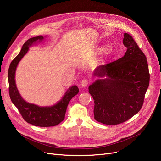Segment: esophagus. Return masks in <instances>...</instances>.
Instances as JSON below:
<instances>
[{
  "label": "esophagus",
  "mask_w": 161,
  "mask_h": 161,
  "mask_svg": "<svg viewBox=\"0 0 161 161\" xmlns=\"http://www.w3.org/2000/svg\"><path fill=\"white\" fill-rule=\"evenodd\" d=\"M90 84V80L87 79H84L81 81V86L82 87H86Z\"/></svg>",
  "instance_id": "esophagus-1"
}]
</instances>
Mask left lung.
Wrapping results in <instances>:
<instances>
[{
    "instance_id": "obj_1",
    "label": "left lung",
    "mask_w": 161,
    "mask_h": 161,
    "mask_svg": "<svg viewBox=\"0 0 161 161\" xmlns=\"http://www.w3.org/2000/svg\"><path fill=\"white\" fill-rule=\"evenodd\" d=\"M127 47L119 59L98 66L93 75L98 79L89 86L94 100L95 119L107 125L122 123L141 109L149 86L147 58L132 36L125 33Z\"/></svg>"
}]
</instances>
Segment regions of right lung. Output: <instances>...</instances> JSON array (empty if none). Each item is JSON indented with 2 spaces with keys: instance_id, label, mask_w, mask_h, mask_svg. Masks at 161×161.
I'll return each mask as SVG.
<instances>
[{
  "instance_id": "1",
  "label": "right lung",
  "mask_w": 161,
  "mask_h": 161,
  "mask_svg": "<svg viewBox=\"0 0 161 161\" xmlns=\"http://www.w3.org/2000/svg\"><path fill=\"white\" fill-rule=\"evenodd\" d=\"M43 39L44 36L42 35L28 39L23 44L19 55L11 61L8 69L9 93L12 103L17 108L24 120L36 126L50 127L57 126L64 119L70 100L79 93V90L77 86H73L66 91L59 102L50 107H40L28 103L22 98L17 88L15 80L17 66L21 58L28 52L30 46Z\"/></svg>"
}]
</instances>
